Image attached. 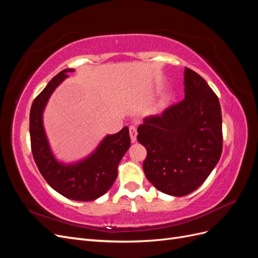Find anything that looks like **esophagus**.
Listing matches in <instances>:
<instances>
[{
    "label": "esophagus",
    "mask_w": 258,
    "mask_h": 258,
    "mask_svg": "<svg viewBox=\"0 0 258 258\" xmlns=\"http://www.w3.org/2000/svg\"><path fill=\"white\" fill-rule=\"evenodd\" d=\"M129 132H130V137H131V142H136L137 141V135H138L137 126H135V124L130 126Z\"/></svg>",
    "instance_id": "34e87169"
}]
</instances>
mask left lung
<instances>
[{
	"label": "left lung",
	"instance_id": "left-lung-1",
	"mask_svg": "<svg viewBox=\"0 0 258 258\" xmlns=\"http://www.w3.org/2000/svg\"><path fill=\"white\" fill-rule=\"evenodd\" d=\"M185 99L151 115L138 127V141L147 155L143 170L158 190L183 197L212 172L223 151L222 110L215 92L185 68Z\"/></svg>",
	"mask_w": 258,
	"mask_h": 258
}]
</instances>
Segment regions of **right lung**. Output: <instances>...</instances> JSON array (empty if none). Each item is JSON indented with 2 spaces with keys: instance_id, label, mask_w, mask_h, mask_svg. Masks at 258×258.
I'll return each mask as SVG.
<instances>
[{
  "instance_id": "1",
  "label": "right lung",
  "mask_w": 258,
  "mask_h": 258,
  "mask_svg": "<svg viewBox=\"0 0 258 258\" xmlns=\"http://www.w3.org/2000/svg\"><path fill=\"white\" fill-rule=\"evenodd\" d=\"M72 69L58 73L32 103L30 111L31 150L41 174L52 188L69 199L92 201L111 188L117 177V166L130 146L129 128L107 136L91 156L73 166L59 163L52 156L46 139L42 114L57 86Z\"/></svg>"
}]
</instances>
